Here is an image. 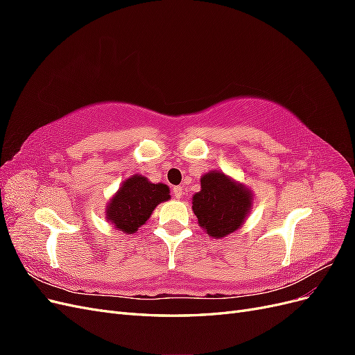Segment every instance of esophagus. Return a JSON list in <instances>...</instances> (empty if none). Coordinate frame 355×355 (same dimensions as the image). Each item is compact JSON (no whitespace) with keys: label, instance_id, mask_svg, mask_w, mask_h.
<instances>
[{"label":"esophagus","instance_id":"1","mask_svg":"<svg viewBox=\"0 0 355 355\" xmlns=\"http://www.w3.org/2000/svg\"><path fill=\"white\" fill-rule=\"evenodd\" d=\"M173 194L176 198H182V196H184V188L182 187H175L173 188Z\"/></svg>","mask_w":355,"mask_h":355}]
</instances>
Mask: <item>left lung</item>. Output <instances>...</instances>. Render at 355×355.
<instances>
[{"instance_id":"8db88e82","label":"left lung","mask_w":355,"mask_h":355,"mask_svg":"<svg viewBox=\"0 0 355 355\" xmlns=\"http://www.w3.org/2000/svg\"><path fill=\"white\" fill-rule=\"evenodd\" d=\"M252 206V194L220 171L201 178V191L192 198L200 227L211 237H225L240 228Z\"/></svg>"}]
</instances>
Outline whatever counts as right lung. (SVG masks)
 <instances>
[{
	"label": "right lung",
	"instance_id": "add662e5",
	"mask_svg": "<svg viewBox=\"0 0 355 355\" xmlns=\"http://www.w3.org/2000/svg\"><path fill=\"white\" fill-rule=\"evenodd\" d=\"M168 198L167 185L151 184L144 176H133L124 182L108 204L106 218L115 228L132 234L149 219L161 201Z\"/></svg>",
	"mask_w": 355,
	"mask_h": 355
}]
</instances>
